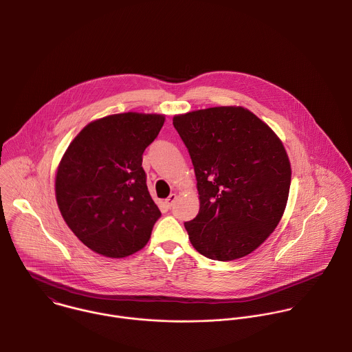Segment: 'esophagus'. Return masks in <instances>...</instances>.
<instances>
[{"instance_id":"obj_1","label":"esophagus","mask_w":352,"mask_h":352,"mask_svg":"<svg viewBox=\"0 0 352 352\" xmlns=\"http://www.w3.org/2000/svg\"><path fill=\"white\" fill-rule=\"evenodd\" d=\"M176 199H177V195H176V194H170V195H169V197L165 199L164 203H165V206H166L168 208H170V207L173 206V203H175Z\"/></svg>"}]
</instances>
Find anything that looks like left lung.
Listing matches in <instances>:
<instances>
[{"mask_svg": "<svg viewBox=\"0 0 352 352\" xmlns=\"http://www.w3.org/2000/svg\"><path fill=\"white\" fill-rule=\"evenodd\" d=\"M192 160L199 212L186 222L203 256L232 261L257 250L280 222L292 165L280 138L244 107L223 105L173 116Z\"/></svg>", "mask_w": 352, "mask_h": 352, "instance_id": "8db88e82", "label": "left lung"}]
</instances>
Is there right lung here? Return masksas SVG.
<instances>
[{"label": "right lung", "instance_id": "add662e5", "mask_svg": "<svg viewBox=\"0 0 352 352\" xmlns=\"http://www.w3.org/2000/svg\"><path fill=\"white\" fill-rule=\"evenodd\" d=\"M165 115L124 112L88 123L70 142L55 173V198L77 239L99 254L141 251L161 211L151 199L142 154Z\"/></svg>", "mask_w": 352, "mask_h": 352}]
</instances>
